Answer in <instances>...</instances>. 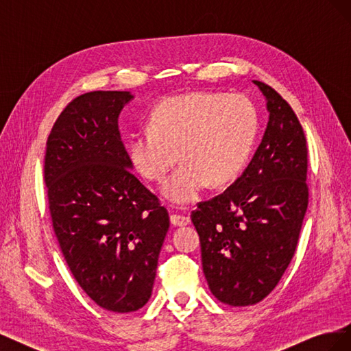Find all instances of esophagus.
Instances as JSON below:
<instances>
[{"label":"esophagus","instance_id":"obj_1","mask_svg":"<svg viewBox=\"0 0 351 351\" xmlns=\"http://www.w3.org/2000/svg\"><path fill=\"white\" fill-rule=\"evenodd\" d=\"M169 219H171V224L176 226V227H184V226H187L189 222H190L189 217L178 215V214H173Z\"/></svg>","mask_w":351,"mask_h":351}]
</instances>
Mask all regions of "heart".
<instances>
[{"instance_id": "heart-1", "label": "heart", "mask_w": 351, "mask_h": 351, "mask_svg": "<svg viewBox=\"0 0 351 351\" xmlns=\"http://www.w3.org/2000/svg\"><path fill=\"white\" fill-rule=\"evenodd\" d=\"M258 111L244 95L190 92L156 105L149 129L134 132L127 152L142 177L161 182L178 161L183 164L164 183V196L177 205L195 202L210 184L234 180L256 143Z\"/></svg>"}]
</instances>
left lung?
Listing matches in <instances>:
<instances>
[{"label": "left lung", "instance_id": "left-lung-1", "mask_svg": "<svg viewBox=\"0 0 351 351\" xmlns=\"http://www.w3.org/2000/svg\"><path fill=\"white\" fill-rule=\"evenodd\" d=\"M253 83L269 112L262 142L236 182L192 212L209 289L230 306L256 304L277 287L309 202L303 127L277 90Z\"/></svg>", "mask_w": 351, "mask_h": 351}]
</instances>
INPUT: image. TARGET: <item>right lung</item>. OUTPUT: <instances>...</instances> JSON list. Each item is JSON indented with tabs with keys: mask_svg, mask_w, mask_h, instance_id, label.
I'll list each match as a JSON object with an SVG mask.
<instances>
[{
	"mask_svg": "<svg viewBox=\"0 0 351 351\" xmlns=\"http://www.w3.org/2000/svg\"><path fill=\"white\" fill-rule=\"evenodd\" d=\"M132 99L120 90L74 98L52 125L44 165L52 227L73 277L117 313L149 300L169 227L121 141L119 115Z\"/></svg>",
	"mask_w": 351,
	"mask_h": 351,
	"instance_id": "add662e5",
	"label": "right lung"
}]
</instances>
